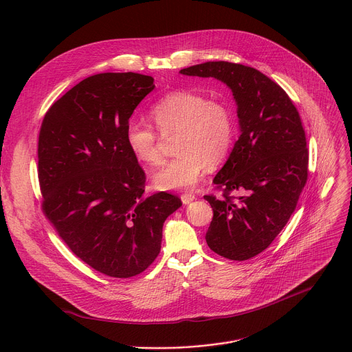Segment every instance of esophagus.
<instances>
[{"label":"esophagus","instance_id":"obj_1","mask_svg":"<svg viewBox=\"0 0 352 352\" xmlns=\"http://www.w3.org/2000/svg\"><path fill=\"white\" fill-rule=\"evenodd\" d=\"M181 200H182L184 205H188V204L193 202V200H195V195H193V193H184V195L181 196Z\"/></svg>","mask_w":352,"mask_h":352}]
</instances>
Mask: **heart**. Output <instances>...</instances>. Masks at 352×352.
<instances>
[{
  "label": "heart",
  "mask_w": 352,
  "mask_h": 352,
  "mask_svg": "<svg viewBox=\"0 0 352 352\" xmlns=\"http://www.w3.org/2000/svg\"><path fill=\"white\" fill-rule=\"evenodd\" d=\"M150 117L163 135H174L177 156L153 174L159 189H182L195 185L205 167L221 164L234 140V116L221 102L189 90L168 93L150 110ZM125 140L136 160L156 166L162 157L156 131L143 122L129 121Z\"/></svg>",
  "instance_id": "obj_1"
}]
</instances>
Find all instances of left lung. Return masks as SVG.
Here are the masks:
<instances>
[{
  "instance_id": "1",
  "label": "left lung",
  "mask_w": 352,
  "mask_h": 352,
  "mask_svg": "<svg viewBox=\"0 0 352 352\" xmlns=\"http://www.w3.org/2000/svg\"><path fill=\"white\" fill-rule=\"evenodd\" d=\"M214 78L232 91L239 136L213 179L223 197L205 195L213 209L206 242L217 255L246 261L259 255L294 213L308 179V148L299 114L287 93L261 71L226 61L184 68ZM230 191L241 195L235 199Z\"/></svg>"
}]
</instances>
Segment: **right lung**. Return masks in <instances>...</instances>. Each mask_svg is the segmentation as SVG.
Masks as SVG:
<instances>
[{"label": "right lung", "instance_id": "add662e5", "mask_svg": "<svg viewBox=\"0 0 352 352\" xmlns=\"http://www.w3.org/2000/svg\"><path fill=\"white\" fill-rule=\"evenodd\" d=\"M153 82L133 72L89 76L50 107L40 128L43 212L79 259L110 277L152 265L166 219L182 206L167 192L144 195V173L125 140Z\"/></svg>", "mask_w": 352, "mask_h": 352}]
</instances>
